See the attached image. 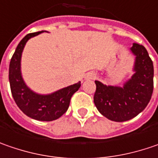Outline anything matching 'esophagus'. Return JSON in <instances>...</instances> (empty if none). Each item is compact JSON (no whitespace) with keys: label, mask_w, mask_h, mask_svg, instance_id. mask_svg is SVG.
<instances>
[{"label":"esophagus","mask_w":158,"mask_h":158,"mask_svg":"<svg viewBox=\"0 0 158 158\" xmlns=\"http://www.w3.org/2000/svg\"><path fill=\"white\" fill-rule=\"evenodd\" d=\"M86 79H95V74L94 72H88L85 77Z\"/></svg>","instance_id":"34e87169"}]
</instances>
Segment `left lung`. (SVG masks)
<instances>
[{"label":"left lung","mask_w":158,"mask_h":158,"mask_svg":"<svg viewBox=\"0 0 158 158\" xmlns=\"http://www.w3.org/2000/svg\"><path fill=\"white\" fill-rule=\"evenodd\" d=\"M135 56L132 78L123 87L106 86L95 80L94 102L108 119L124 122L132 119L147 107L154 87V67L147 49L138 43L130 48Z\"/></svg>","instance_id":"left-lung-1"}]
</instances>
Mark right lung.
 I'll return each instance as SVG.
<instances>
[{"label": "right lung", "instance_id": "1", "mask_svg": "<svg viewBox=\"0 0 158 158\" xmlns=\"http://www.w3.org/2000/svg\"><path fill=\"white\" fill-rule=\"evenodd\" d=\"M41 32L43 31L27 34L17 45L10 60L9 79L12 96L18 108L26 116L40 121H52L59 118L67 111L72 96L81 85L79 81L50 94H36L25 85L21 74L22 52L28 40Z\"/></svg>", "mask_w": 158, "mask_h": 158}]
</instances>
